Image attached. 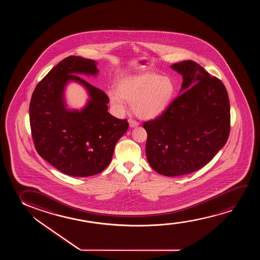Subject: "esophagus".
Segmentation results:
<instances>
[{"mask_svg": "<svg viewBox=\"0 0 260 260\" xmlns=\"http://www.w3.org/2000/svg\"><path fill=\"white\" fill-rule=\"evenodd\" d=\"M128 123H129V127H132V128H135V127H138L139 125V121H135L133 119H129L128 120Z\"/></svg>", "mask_w": 260, "mask_h": 260, "instance_id": "34e87169", "label": "esophagus"}]
</instances>
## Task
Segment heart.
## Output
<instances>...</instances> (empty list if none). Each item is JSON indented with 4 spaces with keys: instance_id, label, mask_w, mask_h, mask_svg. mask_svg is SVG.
Masks as SVG:
<instances>
[{
    "instance_id": "b5f03b06",
    "label": "heart",
    "mask_w": 260,
    "mask_h": 260,
    "mask_svg": "<svg viewBox=\"0 0 260 260\" xmlns=\"http://www.w3.org/2000/svg\"><path fill=\"white\" fill-rule=\"evenodd\" d=\"M176 91L174 81L170 76L144 73L120 79L117 90L110 89L107 95L111 105L119 113L124 112L126 101H128L137 116L150 120L167 110Z\"/></svg>"
}]
</instances>
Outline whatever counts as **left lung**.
I'll use <instances>...</instances> for the list:
<instances>
[{
    "label": "left lung",
    "instance_id": "obj_1",
    "mask_svg": "<svg viewBox=\"0 0 260 260\" xmlns=\"http://www.w3.org/2000/svg\"><path fill=\"white\" fill-rule=\"evenodd\" d=\"M183 77L181 94L154 120L145 121L146 154L159 174L175 177L198 171L225 145L230 104L223 82L192 60L171 67Z\"/></svg>",
    "mask_w": 260,
    "mask_h": 260
}]
</instances>
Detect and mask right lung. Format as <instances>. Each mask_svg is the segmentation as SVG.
I'll return each instance as SVG.
<instances>
[{
    "label": "right lung",
    "mask_w": 260,
    "mask_h": 260,
    "mask_svg": "<svg viewBox=\"0 0 260 260\" xmlns=\"http://www.w3.org/2000/svg\"><path fill=\"white\" fill-rule=\"evenodd\" d=\"M91 59L70 56L52 68L32 92L29 117L37 153L64 174L89 177L110 164L114 146L127 132L128 121L111 115L103 90L78 76L98 75ZM74 80L84 85L90 100L82 111H69L64 87Z\"/></svg>",
    "instance_id": "add662e5"
}]
</instances>
